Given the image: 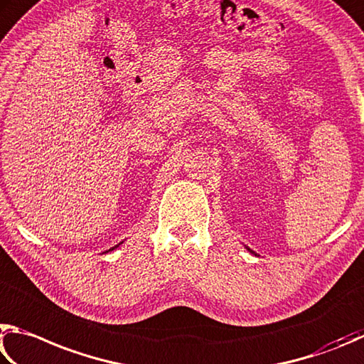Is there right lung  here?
I'll return each mask as SVG.
<instances>
[{
  "label": "right lung",
  "mask_w": 364,
  "mask_h": 364,
  "mask_svg": "<svg viewBox=\"0 0 364 364\" xmlns=\"http://www.w3.org/2000/svg\"><path fill=\"white\" fill-rule=\"evenodd\" d=\"M117 246H118V245H117ZM117 246H114V247H117ZM110 251H113V247H112V250H110Z\"/></svg>",
  "instance_id": "1"
}]
</instances>
